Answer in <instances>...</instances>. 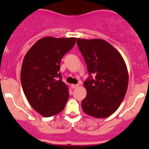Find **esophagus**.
<instances>
[{
    "label": "esophagus",
    "mask_w": 149,
    "mask_h": 149,
    "mask_svg": "<svg viewBox=\"0 0 149 149\" xmlns=\"http://www.w3.org/2000/svg\"><path fill=\"white\" fill-rule=\"evenodd\" d=\"M79 84H71V88H76L79 87Z\"/></svg>",
    "instance_id": "obj_1"
}]
</instances>
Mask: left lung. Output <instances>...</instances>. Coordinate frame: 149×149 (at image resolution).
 <instances>
[{
    "instance_id": "obj_1",
    "label": "left lung",
    "mask_w": 149,
    "mask_h": 149,
    "mask_svg": "<svg viewBox=\"0 0 149 149\" xmlns=\"http://www.w3.org/2000/svg\"><path fill=\"white\" fill-rule=\"evenodd\" d=\"M77 45L90 75L84 84L87 94L81 102L83 111L96 118L110 116L127 89L128 72L124 59L112 45L101 39L77 38Z\"/></svg>"
}]
</instances>
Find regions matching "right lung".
Returning <instances> with one entry per match:
<instances>
[{
    "mask_svg": "<svg viewBox=\"0 0 149 149\" xmlns=\"http://www.w3.org/2000/svg\"><path fill=\"white\" fill-rule=\"evenodd\" d=\"M76 41L75 37H43L24 58L21 70L22 88L29 103L42 116H53L65 108L69 93L59 73L60 63Z\"/></svg>",
    "mask_w": 149,
    "mask_h": 149,
    "instance_id": "right-lung-1",
    "label": "right lung"
}]
</instances>
